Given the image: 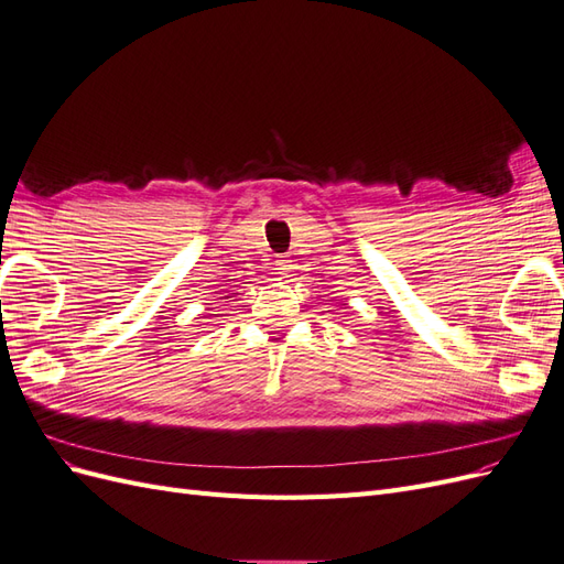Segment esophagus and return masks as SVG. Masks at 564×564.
<instances>
[{
	"mask_svg": "<svg viewBox=\"0 0 564 564\" xmlns=\"http://www.w3.org/2000/svg\"><path fill=\"white\" fill-rule=\"evenodd\" d=\"M275 270L280 272V275H286V272L292 270V259H289V256H278V259H275Z\"/></svg>",
	"mask_w": 564,
	"mask_h": 564,
	"instance_id": "esophagus-1",
	"label": "esophagus"
}]
</instances>
